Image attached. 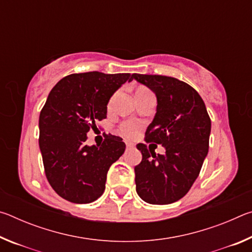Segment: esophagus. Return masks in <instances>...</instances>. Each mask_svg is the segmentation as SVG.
I'll use <instances>...</instances> for the list:
<instances>
[{"label": "esophagus", "mask_w": 252, "mask_h": 252, "mask_svg": "<svg viewBox=\"0 0 252 252\" xmlns=\"http://www.w3.org/2000/svg\"><path fill=\"white\" fill-rule=\"evenodd\" d=\"M126 149H132L134 147V144L131 143V142H126Z\"/></svg>", "instance_id": "obj_1"}]
</instances>
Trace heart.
<instances>
[{"mask_svg":"<svg viewBox=\"0 0 252 252\" xmlns=\"http://www.w3.org/2000/svg\"><path fill=\"white\" fill-rule=\"evenodd\" d=\"M147 92H151L150 90H148L147 88H139L138 90H136L135 92V95L138 94H141V93H147ZM117 93H114V94L111 96V99L109 101V106L112 105L113 101H114V97H116ZM139 129H140V125L136 121L134 120H126V121H123L120 126H119V132L125 136V138L126 139H132L134 138V136L136 135V133L139 132Z\"/></svg>","mask_w":252,"mask_h":252,"instance_id":"obj_1","label":"heart"}]
</instances>
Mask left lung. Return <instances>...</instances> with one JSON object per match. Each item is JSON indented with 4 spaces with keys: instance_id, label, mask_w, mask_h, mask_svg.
Wrapping results in <instances>:
<instances>
[{
    "instance_id": "left-lung-1",
    "label": "left lung",
    "mask_w": 252,
    "mask_h": 252,
    "mask_svg": "<svg viewBox=\"0 0 252 252\" xmlns=\"http://www.w3.org/2000/svg\"><path fill=\"white\" fill-rule=\"evenodd\" d=\"M132 76L151 89L158 100L144 141L165 148L164 155L157 156L150 146L136 144L142 153L134 168L136 193L151 204L176 202L192 187L208 155L210 117L199 93L183 81L158 74Z\"/></svg>"
}]
</instances>
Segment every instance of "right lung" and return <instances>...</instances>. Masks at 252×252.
<instances>
[{
  "label": "right lung",
  "instance_id": "1",
  "mask_svg": "<svg viewBox=\"0 0 252 252\" xmlns=\"http://www.w3.org/2000/svg\"><path fill=\"white\" fill-rule=\"evenodd\" d=\"M130 73L92 71L66 75L54 85L41 110L39 144L44 172L60 197L90 203L105 189L106 173L126 150L120 136L106 134L101 146H87V133L106 118L111 95Z\"/></svg>",
  "mask_w": 252,
  "mask_h": 252
}]
</instances>
